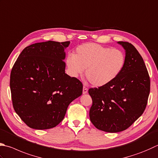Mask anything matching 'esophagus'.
<instances>
[{"label":"esophagus","mask_w":158,"mask_h":158,"mask_svg":"<svg viewBox=\"0 0 158 158\" xmlns=\"http://www.w3.org/2000/svg\"><path fill=\"white\" fill-rule=\"evenodd\" d=\"M87 91H88V89L87 87H85L84 86V87H83V89H82V94H86L87 93Z\"/></svg>","instance_id":"esophagus-1"}]
</instances>
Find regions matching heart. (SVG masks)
Returning a JSON list of instances; mask_svg holds the SVG:
<instances>
[{
	"label": "heart",
	"instance_id": "heart-1",
	"mask_svg": "<svg viewBox=\"0 0 158 158\" xmlns=\"http://www.w3.org/2000/svg\"><path fill=\"white\" fill-rule=\"evenodd\" d=\"M71 76H78L86 69L85 76L94 87H103L120 75L125 64V56L119 49L96 43H86L78 47L74 56L66 60Z\"/></svg>",
	"mask_w": 158,
	"mask_h": 158
}]
</instances>
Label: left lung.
Here are the masks:
<instances>
[{
    "mask_svg": "<svg viewBox=\"0 0 158 158\" xmlns=\"http://www.w3.org/2000/svg\"><path fill=\"white\" fill-rule=\"evenodd\" d=\"M125 50V64L111 83L89 89L93 104L89 111L98 129L118 133L128 129L140 117L147 105L150 78L143 58L135 47L119 41Z\"/></svg>",
    "mask_w": 158,
    "mask_h": 158,
    "instance_id": "left-lung-1",
    "label": "left lung"
}]
</instances>
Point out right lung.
<instances>
[{
	"label": "right lung",
	"mask_w": 158,
	"mask_h": 158,
	"mask_svg": "<svg viewBox=\"0 0 158 158\" xmlns=\"http://www.w3.org/2000/svg\"><path fill=\"white\" fill-rule=\"evenodd\" d=\"M66 42L38 43L25 47L10 75L14 109L31 129L55 127L63 120L67 107L82 94L78 79L65 73Z\"/></svg>",
	"instance_id": "right-lung-1"
}]
</instances>
